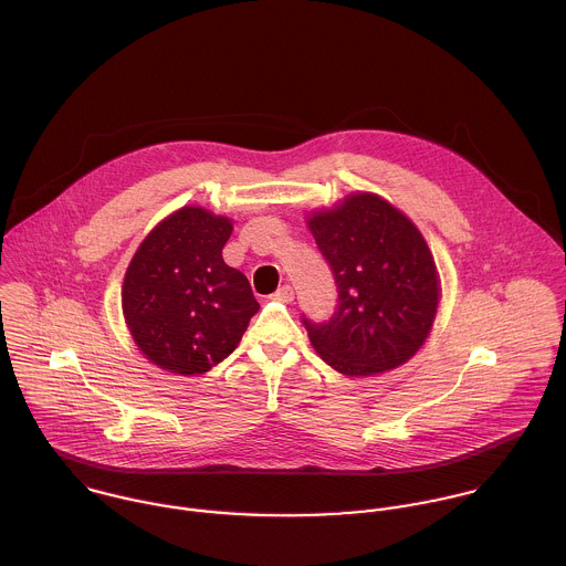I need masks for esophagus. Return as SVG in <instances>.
I'll return each instance as SVG.
<instances>
[{
	"label": "esophagus",
	"mask_w": 566,
	"mask_h": 566,
	"mask_svg": "<svg viewBox=\"0 0 566 566\" xmlns=\"http://www.w3.org/2000/svg\"><path fill=\"white\" fill-rule=\"evenodd\" d=\"M272 298L279 301V303H292V301H294V287H292V285H283V287H279V290L272 294Z\"/></svg>",
	"instance_id": "esophagus-1"
}]
</instances>
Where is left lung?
Masks as SVG:
<instances>
[{
  "instance_id": "8db88e82",
  "label": "left lung",
  "mask_w": 566,
  "mask_h": 566,
  "mask_svg": "<svg viewBox=\"0 0 566 566\" xmlns=\"http://www.w3.org/2000/svg\"><path fill=\"white\" fill-rule=\"evenodd\" d=\"M338 285V307L307 336L336 371L397 369L426 343L439 307V272L417 226L376 192H352L307 217Z\"/></svg>"
}]
</instances>
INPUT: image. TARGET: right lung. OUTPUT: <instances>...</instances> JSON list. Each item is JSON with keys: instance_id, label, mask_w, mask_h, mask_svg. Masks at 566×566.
I'll use <instances>...</instances> for the list:
<instances>
[{"instance_id": "obj_1", "label": "right lung", "mask_w": 566, "mask_h": 566, "mask_svg": "<svg viewBox=\"0 0 566 566\" xmlns=\"http://www.w3.org/2000/svg\"><path fill=\"white\" fill-rule=\"evenodd\" d=\"M230 232L228 217L185 206L138 245L123 281V314L156 367L178 376L210 371L259 312L248 279L223 263Z\"/></svg>"}]
</instances>
